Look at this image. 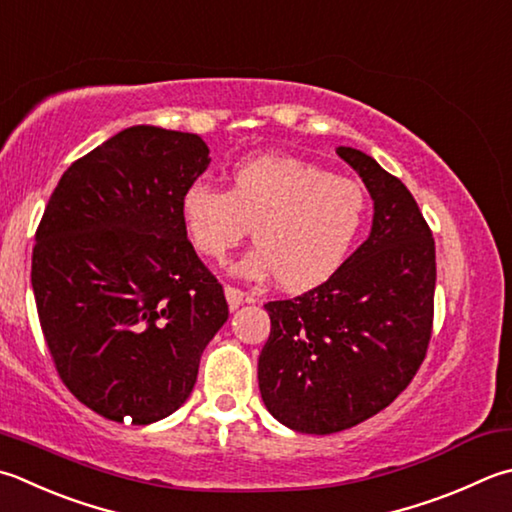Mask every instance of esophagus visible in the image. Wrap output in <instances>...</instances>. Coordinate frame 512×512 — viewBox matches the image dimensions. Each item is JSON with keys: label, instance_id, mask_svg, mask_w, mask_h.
Segmentation results:
<instances>
[{"label": "esophagus", "instance_id": "esophagus-1", "mask_svg": "<svg viewBox=\"0 0 512 512\" xmlns=\"http://www.w3.org/2000/svg\"><path fill=\"white\" fill-rule=\"evenodd\" d=\"M225 296H227V303H229L231 310H236V307L245 301V294L234 285H225Z\"/></svg>", "mask_w": 512, "mask_h": 512}]
</instances>
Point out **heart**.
Returning <instances> with one entry per match:
<instances>
[{"label": "heart", "instance_id": "obj_1", "mask_svg": "<svg viewBox=\"0 0 512 512\" xmlns=\"http://www.w3.org/2000/svg\"><path fill=\"white\" fill-rule=\"evenodd\" d=\"M359 180L294 156H256L231 173V187L194 182L182 220L202 256L225 263L254 227L256 247L240 263L247 278L310 289L339 272L365 220Z\"/></svg>", "mask_w": 512, "mask_h": 512}]
</instances>
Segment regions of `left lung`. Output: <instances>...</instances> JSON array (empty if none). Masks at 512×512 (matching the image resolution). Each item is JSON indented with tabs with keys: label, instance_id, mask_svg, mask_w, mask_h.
<instances>
[{
	"label": "left lung",
	"instance_id": "left-lung-1",
	"mask_svg": "<svg viewBox=\"0 0 512 512\" xmlns=\"http://www.w3.org/2000/svg\"><path fill=\"white\" fill-rule=\"evenodd\" d=\"M336 153L374 200L370 238L325 283L269 301L258 356L267 410L305 435H332L388 408L426 359L435 318V238L408 187L363 151Z\"/></svg>",
	"mask_w": 512,
	"mask_h": 512
}]
</instances>
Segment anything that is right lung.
Instances as JSON below:
<instances>
[{
    "instance_id": "1",
    "label": "right lung",
    "mask_w": 512,
    "mask_h": 512,
    "mask_svg": "<svg viewBox=\"0 0 512 512\" xmlns=\"http://www.w3.org/2000/svg\"><path fill=\"white\" fill-rule=\"evenodd\" d=\"M207 167L196 133L124 129L64 171L37 225L31 283L46 347L73 397L109 421L176 412L229 316L182 220Z\"/></svg>"
}]
</instances>
